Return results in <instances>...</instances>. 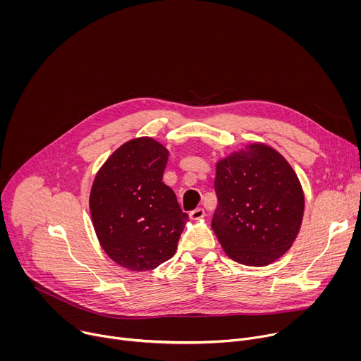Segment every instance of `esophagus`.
<instances>
[{
    "label": "esophagus",
    "mask_w": 361,
    "mask_h": 361,
    "mask_svg": "<svg viewBox=\"0 0 361 361\" xmlns=\"http://www.w3.org/2000/svg\"><path fill=\"white\" fill-rule=\"evenodd\" d=\"M205 216V212L202 210V209H195V210H192L191 213H190V219L191 220H200V219H202Z\"/></svg>",
    "instance_id": "esophagus-1"
}]
</instances>
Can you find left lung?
Masks as SVG:
<instances>
[{
  "instance_id": "obj_1",
  "label": "left lung",
  "mask_w": 361,
  "mask_h": 361,
  "mask_svg": "<svg viewBox=\"0 0 361 361\" xmlns=\"http://www.w3.org/2000/svg\"><path fill=\"white\" fill-rule=\"evenodd\" d=\"M219 207L212 227L231 260L264 267L286 254L300 231L304 191L288 161L250 142L216 164Z\"/></svg>"
}]
</instances>
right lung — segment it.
Wrapping results in <instances>:
<instances>
[{
    "label": "right lung",
    "mask_w": 361,
    "mask_h": 361,
    "mask_svg": "<svg viewBox=\"0 0 361 361\" xmlns=\"http://www.w3.org/2000/svg\"><path fill=\"white\" fill-rule=\"evenodd\" d=\"M170 152L151 137L120 145L97 171L90 213L107 255L131 271L167 262L188 221L174 191L163 183Z\"/></svg>",
    "instance_id": "add662e5"
}]
</instances>
